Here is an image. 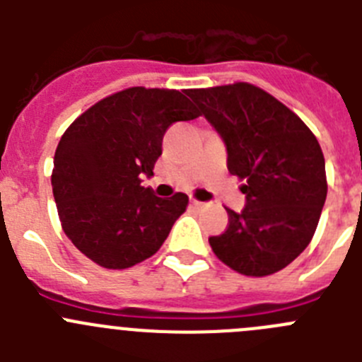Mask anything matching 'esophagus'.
<instances>
[{
  "label": "esophagus",
  "mask_w": 362,
  "mask_h": 362,
  "mask_svg": "<svg viewBox=\"0 0 362 362\" xmlns=\"http://www.w3.org/2000/svg\"><path fill=\"white\" fill-rule=\"evenodd\" d=\"M190 206H192V209H196V210H201V209H204V206H206V203H201V201H196V199H192V201H190Z\"/></svg>",
  "instance_id": "34e87169"
}]
</instances>
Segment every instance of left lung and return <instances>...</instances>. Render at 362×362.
<instances>
[{
  "mask_svg": "<svg viewBox=\"0 0 362 362\" xmlns=\"http://www.w3.org/2000/svg\"><path fill=\"white\" fill-rule=\"evenodd\" d=\"M226 145V166L245 185L241 214L209 239L226 267L248 277L288 267L312 241L325 206V156L296 112L252 83L190 88Z\"/></svg>",
  "mask_w": 362,
  "mask_h": 362,
  "instance_id": "1",
  "label": "left lung"
}]
</instances>
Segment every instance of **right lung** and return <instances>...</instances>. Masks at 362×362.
I'll return each mask as SVG.
<instances>
[{
    "mask_svg": "<svg viewBox=\"0 0 362 362\" xmlns=\"http://www.w3.org/2000/svg\"><path fill=\"white\" fill-rule=\"evenodd\" d=\"M187 95L130 86L92 105L59 139L50 177L57 216L66 238L99 267L124 270L152 257L187 210L183 192L163 199L141 187L168 127L199 117Z\"/></svg>",
    "mask_w": 362,
    "mask_h": 362,
    "instance_id": "right-lung-1",
    "label": "right lung"
}]
</instances>
